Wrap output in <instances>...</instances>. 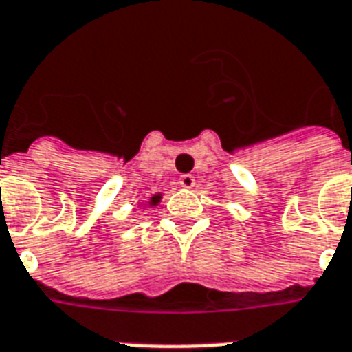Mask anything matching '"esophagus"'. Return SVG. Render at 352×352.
<instances>
[{
  "label": "esophagus",
  "mask_w": 352,
  "mask_h": 352,
  "mask_svg": "<svg viewBox=\"0 0 352 352\" xmlns=\"http://www.w3.org/2000/svg\"><path fill=\"white\" fill-rule=\"evenodd\" d=\"M196 184V179L192 174H184V176H179V185L184 187V189H192Z\"/></svg>",
  "instance_id": "34e87169"
}]
</instances>
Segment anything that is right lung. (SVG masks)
I'll use <instances>...</instances> for the list:
<instances>
[{
    "mask_svg": "<svg viewBox=\"0 0 352 352\" xmlns=\"http://www.w3.org/2000/svg\"><path fill=\"white\" fill-rule=\"evenodd\" d=\"M160 200H162V192H157V195H154V196H152L151 200L146 201V204H148V206H152V207H154V206H157V204H160Z\"/></svg>",
    "mask_w": 352,
    "mask_h": 352,
    "instance_id": "add662e5",
    "label": "right lung"
}]
</instances>
